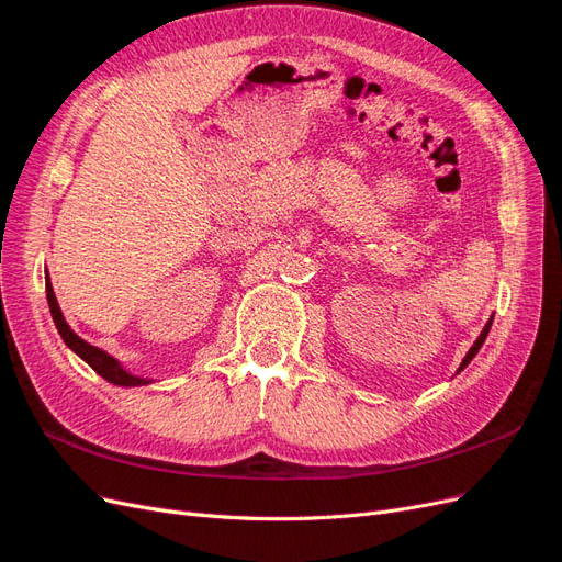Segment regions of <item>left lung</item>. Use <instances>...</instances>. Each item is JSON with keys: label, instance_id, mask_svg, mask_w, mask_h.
<instances>
[{"label": "left lung", "instance_id": "left-lung-1", "mask_svg": "<svg viewBox=\"0 0 562 562\" xmlns=\"http://www.w3.org/2000/svg\"><path fill=\"white\" fill-rule=\"evenodd\" d=\"M490 326H492V316L487 318V323H485V328L481 330V335H479V339H475V342H473V347L467 351V356H464V359H462V363H459V368H457V372H462L471 361H473V356L475 353H479V349L483 347V342H485V337H487V333H490Z\"/></svg>", "mask_w": 562, "mask_h": 562}]
</instances>
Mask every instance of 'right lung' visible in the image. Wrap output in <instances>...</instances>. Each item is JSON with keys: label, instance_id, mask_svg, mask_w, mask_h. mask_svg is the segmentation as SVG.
Masks as SVG:
<instances>
[{"label": "right lung", "instance_id": "add662e5", "mask_svg": "<svg viewBox=\"0 0 562 562\" xmlns=\"http://www.w3.org/2000/svg\"><path fill=\"white\" fill-rule=\"evenodd\" d=\"M46 300H48V310H50V316H54V323L56 328L63 337V342L70 347L81 361H87L100 378L108 380L110 384H116V386H145V384H151L155 380L149 378H140V375H133L131 370H126L122 363H119L114 356H110L108 351L98 349L93 345H89L87 339H81L70 326H67V321L60 312V304L56 300V293H54V285H50V279H48V271H46Z\"/></svg>", "mask_w": 562, "mask_h": 562}]
</instances>
